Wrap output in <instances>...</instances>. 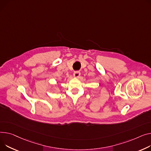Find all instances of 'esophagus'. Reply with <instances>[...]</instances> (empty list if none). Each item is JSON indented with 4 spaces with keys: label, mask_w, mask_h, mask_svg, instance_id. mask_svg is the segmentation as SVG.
<instances>
[{
    "label": "esophagus",
    "mask_w": 151,
    "mask_h": 151,
    "mask_svg": "<svg viewBox=\"0 0 151 151\" xmlns=\"http://www.w3.org/2000/svg\"><path fill=\"white\" fill-rule=\"evenodd\" d=\"M80 75H81V73H80L79 71H76V72H75L74 73H73V76H74L75 78H79Z\"/></svg>",
    "instance_id": "esophagus-1"
}]
</instances>
